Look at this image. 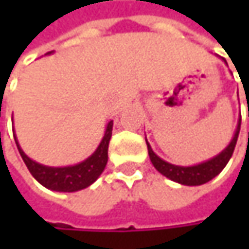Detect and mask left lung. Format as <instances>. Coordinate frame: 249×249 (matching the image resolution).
<instances>
[{
  "mask_svg": "<svg viewBox=\"0 0 249 249\" xmlns=\"http://www.w3.org/2000/svg\"><path fill=\"white\" fill-rule=\"evenodd\" d=\"M225 63H226V60H225ZM239 128H241V117L238 120V125H236V129H235V134H233L231 142L225 147L224 150L218 156H215V157H212V159H209L206 161H202L199 164H195V166H176V164L164 161L163 159H160L153 151L151 145L148 144V141L145 138L147 148H148V156H150V160H151L153 166L156 167V170L159 173L163 174V176H166L167 178L173 180L176 183L184 184V186H200V184L208 183L209 180H212L213 177H216L224 170L225 166L229 161V159L232 157L233 150H235L236 140H238V135H239Z\"/></svg>",
  "mask_w": 249,
  "mask_h": 249,
  "instance_id": "1",
  "label": "left lung"
}]
</instances>
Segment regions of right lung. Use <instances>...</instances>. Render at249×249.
<instances>
[{"mask_svg": "<svg viewBox=\"0 0 249 249\" xmlns=\"http://www.w3.org/2000/svg\"><path fill=\"white\" fill-rule=\"evenodd\" d=\"M53 52H49L47 54H52ZM112 125L114 121H109L105 128V134L98 145V148L93 151L92 156H89L86 160L73 164V166H65V167H50L43 166L34 160H31L18 144V140L14 134V140L17 144V148L20 151V156L23 157L27 169L30 170L31 176L43 184L46 189L54 190V192H77L82 189H86L90 186L104 172L107 163H108V145L112 135Z\"/></svg>", "mask_w": 249, "mask_h": 249, "instance_id": "1", "label": "right lung"}]
</instances>
